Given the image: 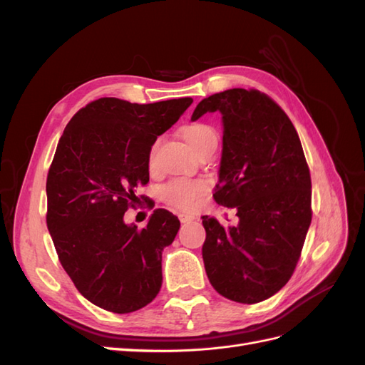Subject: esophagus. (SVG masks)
I'll list each match as a JSON object with an SVG mask.
<instances>
[{"label": "esophagus", "instance_id": "obj_1", "mask_svg": "<svg viewBox=\"0 0 365 365\" xmlns=\"http://www.w3.org/2000/svg\"><path fill=\"white\" fill-rule=\"evenodd\" d=\"M178 217H180V220H181L182 224H185V222H190V220H193V216H190V215H184V213L178 215Z\"/></svg>", "mask_w": 365, "mask_h": 365}]
</instances>
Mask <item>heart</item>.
<instances>
[{
	"instance_id": "1",
	"label": "heart",
	"mask_w": 365,
	"mask_h": 365,
	"mask_svg": "<svg viewBox=\"0 0 365 365\" xmlns=\"http://www.w3.org/2000/svg\"><path fill=\"white\" fill-rule=\"evenodd\" d=\"M180 135L197 155L205 149L217 145L216 130L210 125L202 123V121H192V123L184 125L180 130ZM157 149L158 143H153L148 158V164L150 169L153 168V164H155ZM207 182L201 180L175 178L161 187L160 200L172 208L181 210V212H190V210H193L200 204L201 197L207 192Z\"/></svg>"
}]
</instances>
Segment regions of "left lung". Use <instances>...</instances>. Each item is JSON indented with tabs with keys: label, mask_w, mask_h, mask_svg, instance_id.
<instances>
[{
	"label": "left lung",
	"mask_w": 365,
	"mask_h": 365,
	"mask_svg": "<svg viewBox=\"0 0 365 365\" xmlns=\"http://www.w3.org/2000/svg\"><path fill=\"white\" fill-rule=\"evenodd\" d=\"M222 114L224 148L213 197L236 207L239 225L202 216V259L213 288L252 304L288 283L312 220V182L289 117L259 90L233 88L204 98L192 120Z\"/></svg>",
	"instance_id": "8db88e82"
}]
</instances>
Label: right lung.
Listing matches in <instances>:
<instances>
[{
	"label": "right lung",
	"mask_w": 365,
	"mask_h": 365,
	"mask_svg": "<svg viewBox=\"0 0 365 365\" xmlns=\"http://www.w3.org/2000/svg\"><path fill=\"white\" fill-rule=\"evenodd\" d=\"M192 102L97 98L73 115L58 143L47 175V227L77 291L105 311H138L161 289V251L178 233V217L157 208L138 230L123 216L145 200L137 190L149 182L152 145Z\"/></svg>",
	"instance_id": "obj_1"
}]
</instances>
